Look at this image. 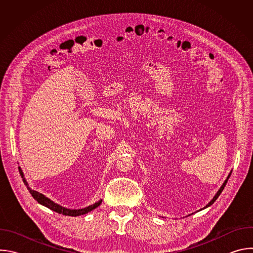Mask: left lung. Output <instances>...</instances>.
I'll use <instances>...</instances> for the list:
<instances>
[{"instance_id": "left-lung-1", "label": "left lung", "mask_w": 253, "mask_h": 253, "mask_svg": "<svg viewBox=\"0 0 253 253\" xmlns=\"http://www.w3.org/2000/svg\"><path fill=\"white\" fill-rule=\"evenodd\" d=\"M230 174H231V172H230V173H229V175H228V177H227V178H226V180H225V181H224V183H223V184H222V185H221V187H220V189H219V190H218V191H217V193H216V194H215V196H214V197H213V199H212V200H211V201H210V202H209V203H208V204H207V205H206V206H205V207H204V208H206V207H208V206H210V205H212V204H213V203H214V201H215V200H216V199H217V198H218V196H219V195H220V193H221V192H222V191H223V189H224V187H225V185H226V183H227V180H228V179H229V177H230Z\"/></svg>"}]
</instances>
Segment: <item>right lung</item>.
<instances>
[{
    "mask_svg": "<svg viewBox=\"0 0 253 253\" xmlns=\"http://www.w3.org/2000/svg\"><path fill=\"white\" fill-rule=\"evenodd\" d=\"M19 171H20V174H21V176H22V178H23V182H24L25 185L27 186V189H28L29 192L32 194L33 198L37 200L38 203H40V204H42V205L48 207L49 209H51V210H53V211H55V212H57V213H59V214H63V215H67V216H79V215H83V214H86V213L92 211L93 209L97 208V207L101 204V202H102V200H99L98 202H96V203H94V204H92V205H90V206H88V207L82 208V209H68V208H65V207H63V206H61V205H59V204L53 202L51 199H49L48 197H46V196L43 195L42 193H39V192H37V191L32 190V189L29 187L28 182L26 181V179H25V177H24V173H23L21 167H19Z\"/></svg>",
    "mask_w": 253,
    "mask_h": 253,
    "instance_id": "right-lung-1",
    "label": "right lung"
}]
</instances>
